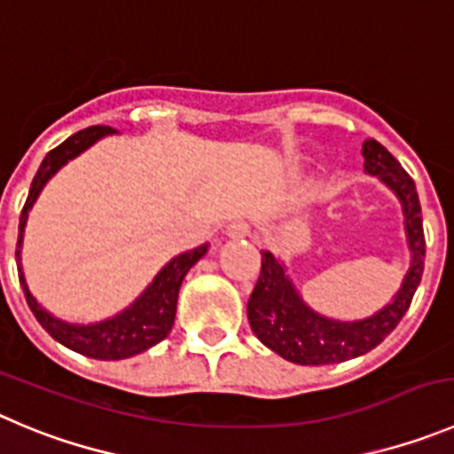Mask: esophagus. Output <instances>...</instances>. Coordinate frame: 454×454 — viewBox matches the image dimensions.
<instances>
[{
	"label": "esophagus",
	"mask_w": 454,
	"mask_h": 454,
	"mask_svg": "<svg viewBox=\"0 0 454 454\" xmlns=\"http://www.w3.org/2000/svg\"><path fill=\"white\" fill-rule=\"evenodd\" d=\"M226 235L231 239H241V237L251 235V226L247 222H231L226 226Z\"/></svg>",
	"instance_id": "obj_1"
}]
</instances>
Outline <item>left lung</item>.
<instances>
[{"label":"left lung","instance_id":"left-lung-1","mask_svg":"<svg viewBox=\"0 0 454 454\" xmlns=\"http://www.w3.org/2000/svg\"><path fill=\"white\" fill-rule=\"evenodd\" d=\"M365 172L387 185L403 210L410 269L401 289L383 309L363 320H336L313 311L295 289L285 262L270 251H262V273L248 300V323L253 333L269 349L295 365H333L367 354L396 329L408 311L423 275L426 239H423L421 203L417 188L401 163L374 138L363 143Z\"/></svg>","mask_w":454,"mask_h":454}]
</instances>
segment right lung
Instances as JSON below:
<instances>
[{
	"instance_id": "obj_1",
	"label": "right lung",
	"mask_w": 454,
	"mask_h": 454,
	"mask_svg": "<svg viewBox=\"0 0 454 454\" xmlns=\"http://www.w3.org/2000/svg\"><path fill=\"white\" fill-rule=\"evenodd\" d=\"M118 134L114 127L93 125L87 129L75 131L74 137L67 138L65 143L51 150L42 160L40 169H37L35 179H33L31 190H28L27 203H24L22 217H20V237H17V270H20V282H22L24 295L31 307L33 316L37 317V323L51 333V338L60 342V345L69 347V349L78 351V354L87 356V358H96V361H122L129 356H137L141 351H147L168 338L169 329L175 325L176 316V300H179V289L188 270L201 260L207 253V244L185 251L181 255L172 257L159 273L154 275L150 285L145 286L141 295H138L129 307L118 311L116 316L105 317L100 323L91 325H78L67 323L62 317H55L53 313L46 311L35 298H33L31 289L27 285L22 269V244H24V228H27L28 213H31L33 203L37 201L44 185L55 176V172L62 165L69 163L71 159L82 154L84 150L98 143L100 138Z\"/></svg>"
}]
</instances>
